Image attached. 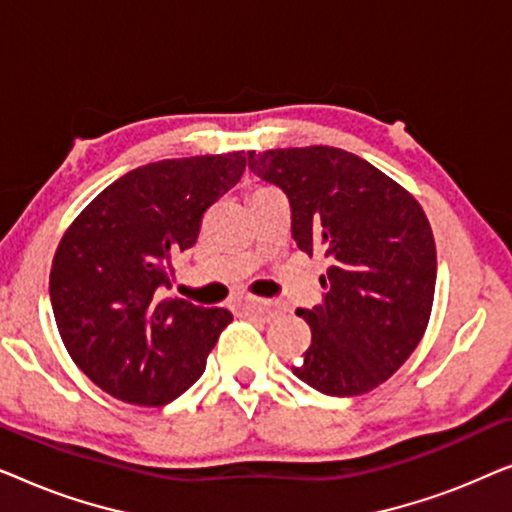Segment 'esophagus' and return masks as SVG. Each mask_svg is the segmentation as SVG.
<instances>
[{"instance_id": "1", "label": "esophagus", "mask_w": 512, "mask_h": 512, "mask_svg": "<svg viewBox=\"0 0 512 512\" xmlns=\"http://www.w3.org/2000/svg\"><path fill=\"white\" fill-rule=\"evenodd\" d=\"M242 310L249 312V314H261L263 319H275L277 314H282V310L275 303H270V300H261V298H247L242 300Z\"/></svg>"}]
</instances>
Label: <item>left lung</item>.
<instances>
[{
  "label": "left lung",
  "mask_w": 512,
  "mask_h": 512,
  "mask_svg": "<svg viewBox=\"0 0 512 512\" xmlns=\"http://www.w3.org/2000/svg\"><path fill=\"white\" fill-rule=\"evenodd\" d=\"M249 167L289 195L291 233L328 258L321 303L298 310L312 345L293 375L328 396L389 380L429 326L436 242L415 195L335 146L249 151Z\"/></svg>",
  "instance_id": "8db88e82"
}]
</instances>
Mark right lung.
<instances>
[{
    "label": "right lung",
    "instance_id": "1",
    "mask_svg": "<svg viewBox=\"0 0 512 512\" xmlns=\"http://www.w3.org/2000/svg\"><path fill=\"white\" fill-rule=\"evenodd\" d=\"M244 167V151L142 165L69 223L48 282L55 324L72 361L109 396L158 408L205 373L233 314L163 289Z\"/></svg>",
    "mask_w": 512,
    "mask_h": 512
}]
</instances>
